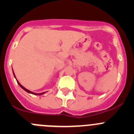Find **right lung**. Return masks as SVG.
Wrapping results in <instances>:
<instances>
[{
    "label": "right lung",
    "mask_w": 134,
    "mask_h": 134,
    "mask_svg": "<svg viewBox=\"0 0 134 134\" xmlns=\"http://www.w3.org/2000/svg\"><path fill=\"white\" fill-rule=\"evenodd\" d=\"M13 74H14V72H13ZM14 76L15 77V74H14ZM17 83H18V84L19 85V86H20V87H21V88L23 89V90H25V91H26V92H28V93H31V94H37V95H41V94H44V93H35L32 92V91H29V90H27V89H26L25 87H24L22 85H21V83H20L18 81H17Z\"/></svg>",
    "instance_id": "obj_1"
}]
</instances>
